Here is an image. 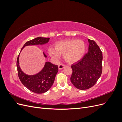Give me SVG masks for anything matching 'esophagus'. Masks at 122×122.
<instances>
[{
	"mask_svg": "<svg viewBox=\"0 0 122 122\" xmlns=\"http://www.w3.org/2000/svg\"><path fill=\"white\" fill-rule=\"evenodd\" d=\"M65 67V66L64 64H60V65H58V69H60V70H61V69H63Z\"/></svg>",
	"mask_w": 122,
	"mask_h": 122,
	"instance_id": "1",
	"label": "esophagus"
}]
</instances>
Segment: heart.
I'll return each mask as SVG.
<instances>
[{"instance_id": "b5f03b06", "label": "heart", "mask_w": 122, "mask_h": 122, "mask_svg": "<svg viewBox=\"0 0 122 122\" xmlns=\"http://www.w3.org/2000/svg\"><path fill=\"white\" fill-rule=\"evenodd\" d=\"M54 49L50 48L48 53L52 57L57 59L60 55H64L66 61L74 63L80 60L86 51V44L81 40H65L55 43Z\"/></svg>"}]
</instances>
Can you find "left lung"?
I'll list each match as a JSON object with an SVG mask.
<instances>
[{
  "instance_id": "8db88e82",
  "label": "left lung",
  "mask_w": 122,
  "mask_h": 122,
  "mask_svg": "<svg viewBox=\"0 0 122 122\" xmlns=\"http://www.w3.org/2000/svg\"><path fill=\"white\" fill-rule=\"evenodd\" d=\"M88 52L81 60L72 65L71 81L79 90H87L93 86L102 72V53L94 41L88 39Z\"/></svg>"
}]
</instances>
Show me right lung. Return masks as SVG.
Masks as SVG:
<instances>
[{"label":"right lung","instance_id":"add662e5","mask_svg":"<svg viewBox=\"0 0 122 122\" xmlns=\"http://www.w3.org/2000/svg\"><path fill=\"white\" fill-rule=\"evenodd\" d=\"M50 38L38 37L26 43L21 51L26 46L43 45L49 42ZM44 56L47 57L43 52ZM20 54V53H19ZM19 54L17 60V68L19 78L24 86L29 90L36 94H42L48 91L54 83L57 73L58 66L47 61L45 62L43 69L39 73L34 75H28L22 71L19 66Z\"/></svg>","mask_w":122,"mask_h":122}]
</instances>
